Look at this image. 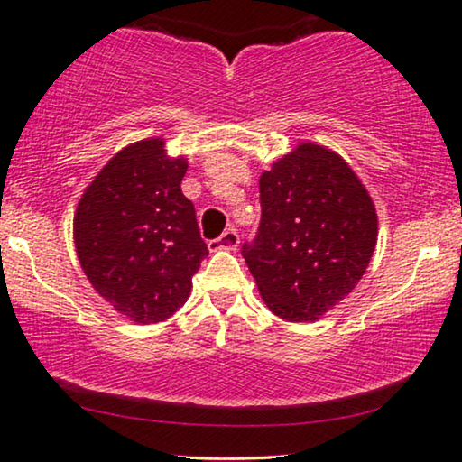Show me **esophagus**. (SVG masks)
Returning a JSON list of instances; mask_svg holds the SVG:
<instances>
[{"label":"esophagus","instance_id":"1","mask_svg":"<svg viewBox=\"0 0 462 462\" xmlns=\"http://www.w3.org/2000/svg\"><path fill=\"white\" fill-rule=\"evenodd\" d=\"M207 246H209V251H232V249H236V246H238V232L236 230H226L219 238L209 240Z\"/></svg>","mask_w":462,"mask_h":462}]
</instances>
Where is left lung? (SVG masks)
<instances>
[{
	"instance_id": "1",
	"label": "left lung",
	"mask_w": 462,
	"mask_h": 462,
	"mask_svg": "<svg viewBox=\"0 0 462 462\" xmlns=\"http://www.w3.org/2000/svg\"><path fill=\"white\" fill-rule=\"evenodd\" d=\"M262 224L245 262L272 314L316 322L343 301L373 259L379 219L346 159L301 142L259 178Z\"/></svg>"
}]
</instances>
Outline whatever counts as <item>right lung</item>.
I'll use <instances>...</instances> for the list:
<instances>
[{"mask_svg":"<svg viewBox=\"0 0 462 462\" xmlns=\"http://www.w3.org/2000/svg\"><path fill=\"white\" fill-rule=\"evenodd\" d=\"M184 154L165 138L132 142L104 165L75 209L81 270L113 310L135 324L163 322L186 303L207 245L181 194Z\"/></svg>","mask_w":462,"mask_h":462,"instance_id":"1","label":"right lung"}]
</instances>
